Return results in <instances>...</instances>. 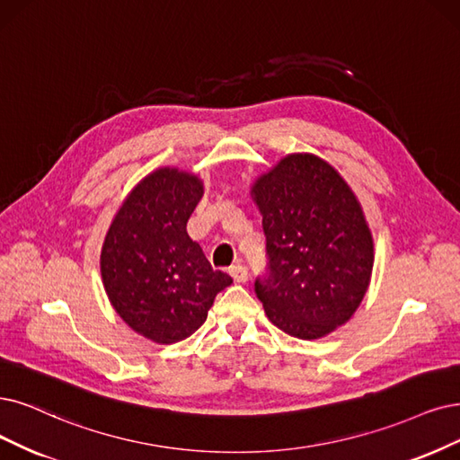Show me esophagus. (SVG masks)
Wrapping results in <instances>:
<instances>
[{"label": "esophagus", "mask_w": 460, "mask_h": 460, "mask_svg": "<svg viewBox=\"0 0 460 460\" xmlns=\"http://www.w3.org/2000/svg\"><path fill=\"white\" fill-rule=\"evenodd\" d=\"M229 275L233 277V280H234L236 284H243V282L248 280V269H246L244 265H241V263H236V265H233V267L229 269Z\"/></svg>", "instance_id": "esophagus-1"}]
</instances>
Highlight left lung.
Here are the masks:
<instances>
[{
	"label": "left lung",
	"mask_w": 460,
	"mask_h": 460,
	"mask_svg": "<svg viewBox=\"0 0 460 460\" xmlns=\"http://www.w3.org/2000/svg\"><path fill=\"white\" fill-rule=\"evenodd\" d=\"M269 275L256 280L267 318L297 339H320L360 307L373 270V234L358 197L313 153H290L256 178Z\"/></svg>",
	"instance_id": "obj_1"
}]
</instances>
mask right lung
Segmentation results:
<instances>
[{"mask_svg": "<svg viewBox=\"0 0 460 460\" xmlns=\"http://www.w3.org/2000/svg\"><path fill=\"white\" fill-rule=\"evenodd\" d=\"M202 195L197 174L178 166L153 170L132 187L102 244L100 273L111 307L157 345L195 333L216 296L233 282L187 234Z\"/></svg>", "mask_w": 460, "mask_h": 460, "instance_id": "obj_1", "label": "right lung"}]
</instances>
